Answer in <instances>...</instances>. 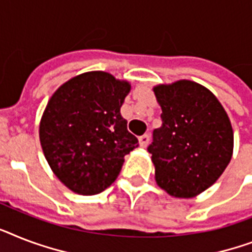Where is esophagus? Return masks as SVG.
I'll use <instances>...</instances> for the list:
<instances>
[{
  "label": "esophagus",
  "instance_id": "34e87169",
  "mask_svg": "<svg viewBox=\"0 0 252 252\" xmlns=\"http://www.w3.org/2000/svg\"><path fill=\"white\" fill-rule=\"evenodd\" d=\"M149 141H150V137H149V134H142V136L140 137V146L146 147L147 144H149Z\"/></svg>",
  "mask_w": 252,
  "mask_h": 252
}]
</instances>
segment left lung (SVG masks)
I'll return each mask as SVG.
<instances>
[{"label": "left lung", "instance_id": "8db88e82", "mask_svg": "<svg viewBox=\"0 0 252 252\" xmlns=\"http://www.w3.org/2000/svg\"><path fill=\"white\" fill-rule=\"evenodd\" d=\"M161 126L147 146L157 184L172 197L193 198L221 176L233 154V129L211 92L189 80L154 88Z\"/></svg>", "mask_w": 252, "mask_h": 252}]
</instances>
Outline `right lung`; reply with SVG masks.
Here are the masks:
<instances>
[{
	"label": "right lung",
	"instance_id": "add662e5",
	"mask_svg": "<svg viewBox=\"0 0 252 252\" xmlns=\"http://www.w3.org/2000/svg\"><path fill=\"white\" fill-rule=\"evenodd\" d=\"M130 85L107 72L73 77L53 94L40 124L45 158L72 191L94 195L111 185L138 146L120 107Z\"/></svg>",
	"mask_w": 252,
	"mask_h": 252
}]
</instances>
